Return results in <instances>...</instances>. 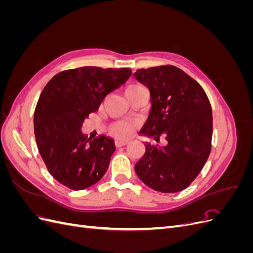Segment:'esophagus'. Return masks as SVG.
Instances as JSON below:
<instances>
[{
  "label": "esophagus",
  "mask_w": 253,
  "mask_h": 253,
  "mask_svg": "<svg viewBox=\"0 0 253 253\" xmlns=\"http://www.w3.org/2000/svg\"><path fill=\"white\" fill-rule=\"evenodd\" d=\"M127 140L126 139H117L116 141H115V144H116L117 148H120V147H124V145L127 144Z\"/></svg>",
  "instance_id": "1"
}]
</instances>
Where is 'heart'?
Returning <instances> with one entry per match:
<instances>
[{
	"label": "heart",
	"mask_w": 253,
	"mask_h": 253,
	"mask_svg": "<svg viewBox=\"0 0 253 253\" xmlns=\"http://www.w3.org/2000/svg\"><path fill=\"white\" fill-rule=\"evenodd\" d=\"M136 86V85H131ZM134 128V122L133 121H118L114 124L111 131L114 135L118 137H127L132 134Z\"/></svg>",
	"instance_id": "1"
}]
</instances>
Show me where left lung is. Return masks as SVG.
<instances>
[{
    "instance_id": "left-lung-1",
    "label": "left lung",
    "mask_w": 253,
    "mask_h": 253,
    "mask_svg": "<svg viewBox=\"0 0 253 253\" xmlns=\"http://www.w3.org/2000/svg\"><path fill=\"white\" fill-rule=\"evenodd\" d=\"M135 78L151 94V110L142 134L168 144L145 142V153L135 165L137 176L163 193L188 188L204 168L211 151L212 109L201 84L180 68L163 65L140 68Z\"/></svg>"
}]
</instances>
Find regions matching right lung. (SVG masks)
<instances>
[{
    "label": "right lung",
    "mask_w": 253,
    "mask_h": 253,
    "mask_svg": "<svg viewBox=\"0 0 253 253\" xmlns=\"http://www.w3.org/2000/svg\"><path fill=\"white\" fill-rule=\"evenodd\" d=\"M131 75L129 68L83 66L57 74L43 88L34 116L36 141L48 172L63 186L86 189L108 170L115 141L103 135L91 140L81 126Z\"/></svg>",
    "instance_id": "add662e5"
}]
</instances>
